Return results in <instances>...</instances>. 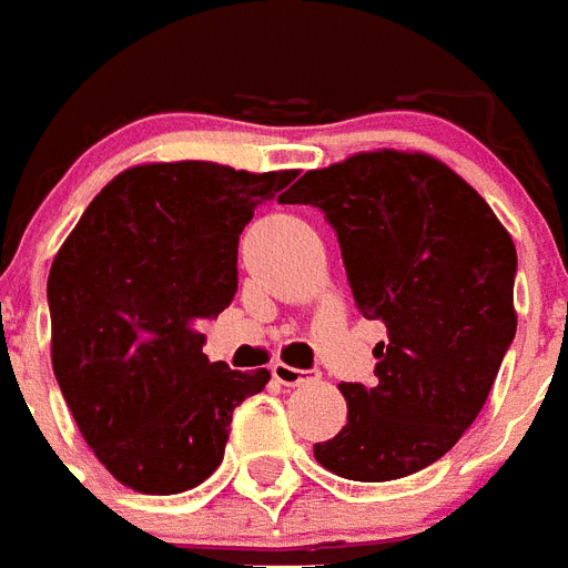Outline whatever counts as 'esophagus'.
I'll return each instance as SVG.
<instances>
[{"instance_id": "34e87169", "label": "esophagus", "mask_w": 568, "mask_h": 568, "mask_svg": "<svg viewBox=\"0 0 568 568\" xmlns=\"http://www.w3.org/2000/svg\"><path fill=\"white\" fill-rule=\"evenodd\" d=\"M272 377H275L281 386H300V383L308 381V371L290 368L284 362H275V365H272Z\"/></svg>"}]
</instances>
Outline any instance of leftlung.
I'll list each match as a JSON object with an SVG mask.
<instances>
[{
	"instance_id": "left-lung-1",
	"label": "left lung",
	"mask_w": 568,
	"mask_h": 568,
	"mask_svg": "<svg viewBox=\"0 0 568 568\" xmlns=\"http://www.w3.org/2000/svg\"><path fill=\"white\" fill-rule=\"evenodd\" d=\"M287 203L335 230L362 317L383 320L377 381L341 383L347 425L314 458L353 481L419 473L479 416L515 338L518 254L491 206L422 152H359L308 170Z\"/></svg>"
}]
</instances>
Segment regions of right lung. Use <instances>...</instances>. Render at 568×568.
<instances>
[{
    "label": "right lung",
    "instance_id": "add662e5",
    "mask_svg": "<svg viewBox=\"0 0 568 568\" xmlns=\"http://www.w3.org/2000/svg\"><path fill=\"white\" fill-rule=\"evenodd\" d=\"M293 179L140 164L104 185L59 248L47 278L53 374L98 462L128 488L179 494L209 479L233 410L268 383L266 368L209 362L194 323L233 302L239 233Z\"/></svg>",
    "mask_w": 568,
    "mask_h": 568
}]
</instances>
